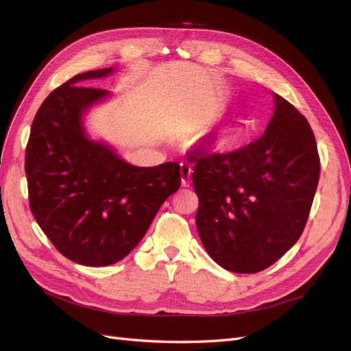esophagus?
I'll use <instances>...</instances> for the list:
<instances>
[{
	"label": "esophagus",
	"instance_id": "34e87169",
	"mask_svg": "<svg viewBox=\"0 0 351 351\" xmlns=\"http://www.w3.org/2000/svg\"><path fill=\"white\" fill-rule=\"evenodd\" d=\"M180 176H182V184L184 187H189L190 182H192V168L186 164H182V167H180Z\"/></svg>",
	"mask_w": 351,
	"mask_h": 351
}]
</instances>
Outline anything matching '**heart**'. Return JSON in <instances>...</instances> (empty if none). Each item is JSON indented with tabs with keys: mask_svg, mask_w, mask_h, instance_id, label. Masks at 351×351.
<instances>
[{
	"mask_svg": "<svg viewBox=\"0 0 351 351\" xmlns=\"http://www.w3.org/2000/svg\"><path fill=\"white\" fill-rule=\"evenodd\" d=\"M232 127H222V129L217 130L210 134L209 145L217 149H224V147L230 146L232 143Z\"/></svg>",
	"mask_w": 351,
	"mask_h": 351,
	"instance_id": "b5f03b06",
	"label": "heart"
}]
</instances>
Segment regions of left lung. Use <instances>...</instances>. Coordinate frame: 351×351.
Segmentation results:
<instances>
[{
  "label": "left lung",
  "mask_w": 351,
  "mask_h": 351,
  "mask_svg": "<svg viewBox=\"0 0 351 351\" xmlns=\"http://www.w3.org/2000/svg\"><path fill=\"white\" fill-rule=\"evenodd\" d=\"M274 114L258 141L227 154L195 151L196 227L222 268L267 269L294 246L319 182V155L309 123L274 93Z\"/></svg>",
  "instance_id": "left-lung-1"
}]
</instances>
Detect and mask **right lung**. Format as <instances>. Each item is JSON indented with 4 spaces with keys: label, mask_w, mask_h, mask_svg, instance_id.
Returning <instances> with one entry per match:
<instances>
[{
    "label": "right lung",
    "mask_w": 351,
    "mask_h": 351,
    "mask_svg": "<svg viewBox=\"0 0 351 351\" xmlns=\"http://www.w3.org/2000/svg\"><path fill=\"white\" fill-rule=\"evenodd\" d=\"M112 71L80 73L52 90L26 146L32 214L62 256L86 267L125 258L182 183L177 162L134 167L84 132L83 114L110 92L80 84Z\"/></svg>",
    "instance_id": "right-lung-1"
}]
</instances>
